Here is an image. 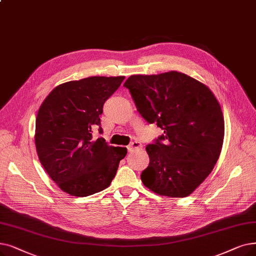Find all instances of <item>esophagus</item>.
<instances>
[{
  "label": "esophagus",
  "instance_id": "34e87169",
  "mask_svg": "<svg viewBox=\"0 0 256 256\" xmlns=\"http://www.w3.org/2000/svg\"><path fill=\"white\" fill-rule=\"evenodd\" d=\"M142 148V144L138 141H135V142H132L130 146H128V150L130 152H134L136 150H139Z\"/></svg>",
  "mask_w": 256,
  "mask_h": 256
}]
</instances>
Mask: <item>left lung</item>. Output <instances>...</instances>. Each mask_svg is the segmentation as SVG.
<instances>
[{
    "label": "left lung",
    "instance_id": "left-lung-1",
    "mask_svg": "<svg viewBox=\"0 0 256 256\" xmlns=\"http://www.w3.org/2000/svg\"><path fill=\"white\" fill-rule=\"evenodd\" d=\"M124 86L141 116L164 130L146 146L150 164L141 181L159 196H190L212 172L223 146L218 99L207 86L176 71L132 75Z\"/></svg>",
    "mask_w": 256,
    "mask_h": 256
}]
</instances>
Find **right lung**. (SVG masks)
Here are the masks:
<instances>
[{"instance_id": "right-lung-1", "label": "right lung", "mask_w": 256, "mask_h": 256, "mask_svg": "<svg viewBox=\"0 0 256 256\" xmlns=\"http://www.w3.org/2000/svg\"><path fill=\"white\" fill-rule=\"evenodd\" d=\"M124 76H91L55 86L38 112L36 146L40 162L64 192L86 196L110 186L128 150L93 139L102 106Z\"/></svg>"}]
</instances>
